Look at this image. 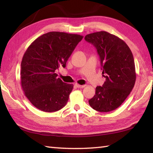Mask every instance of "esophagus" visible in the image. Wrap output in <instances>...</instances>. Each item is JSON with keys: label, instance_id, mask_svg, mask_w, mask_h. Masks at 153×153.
Masks as SVG:
<instances>
[{"label": "esophagus", "instance_id": "1", "mask_svg": "<svg viewBox=\"0 0 153 153\" xmlns=\"http://www.w3.org/2000/svg\"><path fill=\"white\" fill-rule=\"evenodd\" d=\"M75 85H76V87H77V88H83V87H85V85H79V84H78V83H76V84H75Z\"/></svg>", "mask_w": 153, "mask_h": 153}]
</instances>
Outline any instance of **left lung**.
I'll list each match as a JSON object with an SVG mask.
<instances>
[{
    "mask_svg": "<svg viewBox=\"0 0 153 153\" xmlns=\"http://www.w3.org/2000/svg\"><path fill=\"white\" fill-rule=\"evenodd\" d=\"M86 41L97 48L102 74L103 85L96 87L95 95L89 100V105L97 111L108 112L122 105L134 88L136 73L134 56L124 41L106 31L87 35Z\"/></svg>",
    "mask_w": 153,
    "mask_h": 153,
    "instance_id": "1",
    "label": "left lung"
}]
</instances>
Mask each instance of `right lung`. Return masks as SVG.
Here are the masks:
<instances>
[{
  "label": "right lung",
  "mask_w": 153,
  "mask_h": 153,
  "mask_svg": "<svg viewBox=\"0 0 153 153\" xmlns=\"http://www.w3.org/2000/svg\"><path fill=\"white\" fill-rule=\"evenodd\" d=\"M83 36L51 31L37 38L25 51L21 63V86L25 97L41 111L62 108L73 89L72 84L58 78L55 70L66 62Z\"/></svg>",
  "instance_id": "right-lung-1"
}]
</instances>
